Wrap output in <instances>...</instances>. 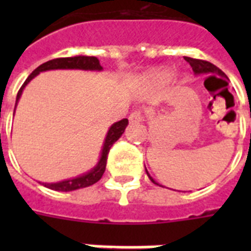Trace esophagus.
Masks as SVG:
<instances>
[{
    "label": "esophagus",
    "mask_w": 251,
    "mask_h": 251,
    "mask_svg": "<svg viewBox=\"0 0 251 251\" xmlns=\"http://www.w3.org/2000/svg\"><path fill=\"white\" fill-rule=\"evenodd\" d=\"M143 120V114H142V110H134L133 113H130L129 121L130 122H141Z\"/></svg>",
    "instance_id": "esophagus-1"
}]
</instances>
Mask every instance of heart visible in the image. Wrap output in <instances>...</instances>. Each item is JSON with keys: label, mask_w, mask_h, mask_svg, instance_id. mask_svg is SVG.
<instances>
[{"label": "heart", "mask_w": 251, "mask_h": 251, "mask_svg": "<svg viewBox=\"0 0 251 251\" xmlns=\"http://www.w3.org/2000/svg\"><path fill=\"white\" fill-rule=\"evenodd\" d=\"M169 72L168 70H153L149 75V80L153 84H164L169 80Z\"/></svg>", "instance_id": "b5f03b06"}]
</instances>
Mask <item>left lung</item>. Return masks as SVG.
<instances>
[{
    "instance_id": "obj_1",
    "label": "left lung",
    "mask_w": 251,
    "mask_h": 251,
    "mask_svg": "<svg viewBox=\"0 0 251 251\" xmlns=\"http://www.w3.org/2000/svg\"><path fill=\"white\" fill-rule=\"evenodd\" d=\"M185 60L190 64L191 69H193V72H194L195 75H201V74H218V75L220 76H226L218 66H215L214 64H211L208 61L197 60V58H191V57H185ZM146 172H147V169H146ZM147 176H149V178L151 179L153 183L159 185V183L150 176L149 172H147Z\"/></svg>"
}]
</instances>
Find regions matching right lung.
Here are the masks:
<instances>
[{
	"mask_svg": "<svg viewBox=\"0 0 251 251\" xmlns=\"http://www.w3.org/2000/svg\"><path fill=\"white\" fill-rule=\"evenodd\" d=\"M57 69H78V70H91V72H101L102 68L99 60L96 57L90 56H75V57H64V58H54V60L47 61L43 65H40L39 68L35 69L31 75L25 79L23 86L21 87V90L18 91L17 101H15V106H17L18 101L22 96V92L25 90V87L31 82V80L43 72H48V70H57ZM129 121L127 118H124L121 121L114 122L113 125L110 126L108 133H106L105 141L102 145L101 155L99 159L98 164L95 165L90 172L83 173V175L74 177V178L64 179L60 182H40L41 185H44L45 187H49L52 190L56 191H73L78 190V189H83V187L91 186L101 178L104 172H105L106 167V159H108V153H109L110 147L113 146L114 142L118 141V138L121 137L124 131H125L126 126H127Z\"/></svg>",
	"mask_w": 251,
	"mask_h": 251,
	"instance_id": "right-lung-1",
	"label": "right lung"
}]
</instances>
